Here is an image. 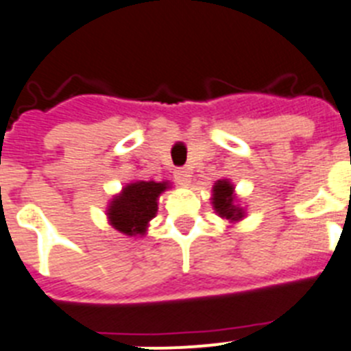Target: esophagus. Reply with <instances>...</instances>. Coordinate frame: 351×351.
Listing matches in <instances>:
<instances>
[{"instance_id": "esophagus-1", "label": "esophagus", "mask_w": 351, "mask_h": 351, "mask_svg": "<svg viewBox=\"0 0 351 351\" xmlns=\"http://www.w3.org/2000/svg\"><path fill=\"white\" fill-rule=\"evenodd\" d=\"M191 171H189V169H176L175 171V178H176V182L180 183V185H189V183H191Z\"/></svg>"}]
</instances>
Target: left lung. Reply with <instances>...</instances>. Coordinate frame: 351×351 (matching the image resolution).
Returning a JSON list of instances; mask_svg holds the SVG:
<instances>
[{"label":"left lung","instance_id":"1","mask_svg":"<svg viewBox=\"0 0 351 351\" xmlns=\"http://www.w3.org/2000/svg\"><path fill=\"white\" fill-rule=\"evenodd\" d=\"M211 204L215 213L229 223H238L246 217L245 208L241 206V201L236 195L234 183L227 178L215 182L211 189Z\"/></svg>","mask_w":351,"mask_h":351}]
</instances>
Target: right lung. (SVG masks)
<instances>
[{
	"instance_id": "right-lung-1",
	"label": "right lung",
	"mask_w": 351,
	"mask_h": 351,
	"mask_svg": "<svg viewBox=\"0 0 351 351\" xmlns=\"http://www.w3.org/2000/svg\"><path fill=\"white\" fill-rule=\"evenodd\" d=\"M168 189H171V182L132 180L125 183L122 191L113 195L106 206L108 223L129 238H143L150 220L159 210L160 194Z\"/></svg>"
}]
</instances>
